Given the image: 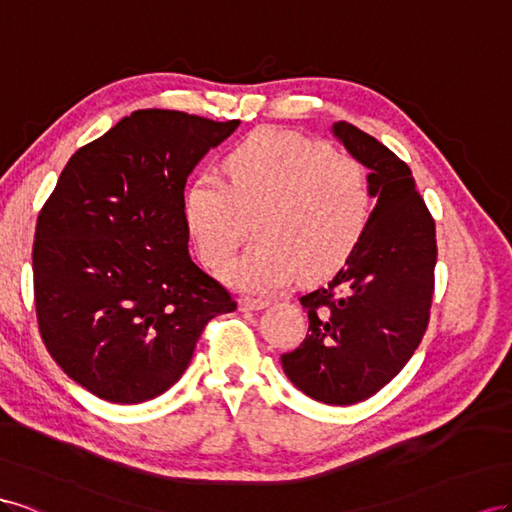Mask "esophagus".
Returning <instances> with one entry per match:
<instances>
[{
  "label": "esophagus",
  "mask_w": 512,
  "mask_h": 512,
  "mask_svg": "<svg viewBox=\"0 0 512 512\" xmlns=\"http://www.w3.org/2000/svg\"><path fill=\"white\" fill-rule=\"evenodd\" d=\"M268 306V300H261V298H251V296H244L238 300V309L240 311H261Z\"/></svg>",
  "instance_id": "obj_1"
}]
</instances>
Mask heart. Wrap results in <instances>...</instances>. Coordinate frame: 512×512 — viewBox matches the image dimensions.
<instances>
[{"label":"heart","mask_w":512,"mask_h":512,"mask_svg":"<svg viewBox=\"0 0 512 512\" xmlns=\"http://www.w3.org/2000/svg\"><path fill=\"white\" fill-rule=\"evenodd\" d=\"M229 184L199 173L186 184L182 210L203 264L221 268L246 238L244 214L261 210V240L223 270L251 294L296 279L317 281L352 257L373 214L369 169L332 145L294 133L257 130L223 160Z\"/></svg>","instance_id":"1"}]
</instances>
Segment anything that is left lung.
<instances>
[{"instance_id": "left-lung-1", "label": "left lung", "mask_w": 512, "mask_h": 512, "mask_svg": "<svg viewBox=\"0 0 512 512\" xmlns=\"http://www.w3.org/2000/svg\"><path fill=\"white\" fill-rule=\"evenodd\" d=\"M334 135L371 169L377 206L345 268L328 287L300 298L309 334L281 362L315 401L352 405L397 377L425 337L437 242L410 167L354 124H334Z\"/></svg>"}]
</instances>
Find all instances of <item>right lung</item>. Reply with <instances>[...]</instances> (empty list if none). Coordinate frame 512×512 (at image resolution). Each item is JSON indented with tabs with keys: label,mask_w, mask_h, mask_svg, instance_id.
I'll list each match as a JSON object with an SVG mask.
<instances>
[{
	"label": "right lung",
	"mask_w": 512,
	"mask_h": 512,
	"mask_svg": "<svg viewBox=\"0 0 512 512\" xmlns=\"http://www.w3.org/2000/svg\"><path fill=\"white\" fill-rule=\"evenodd\" d=\"M240 120L139 109L70 156L36 221L42 343L96 397L133 405L178 382L208 321L236 311L193 264L188 173Z\"/></svg>",
	"instance_id": "add662e5"
}]
</instances>
